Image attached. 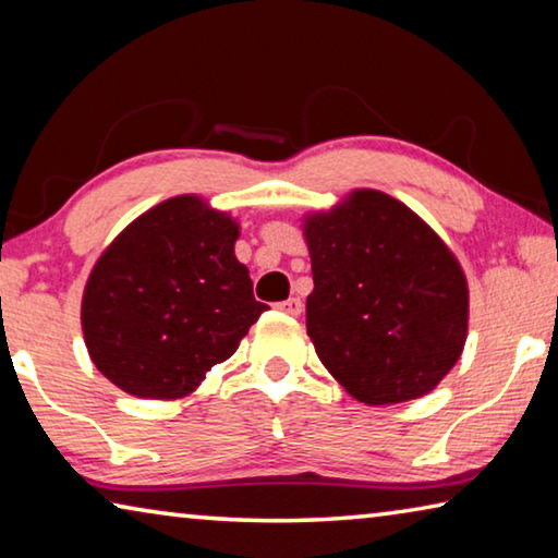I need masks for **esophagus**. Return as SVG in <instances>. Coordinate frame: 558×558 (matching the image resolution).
<instances>
[{"mask_svg":"<svg viewBox=\"0 0 558 558\" xmlns=\"http://www.w3.org/2000/svg\"><path fill=\"white\" fill-rule=\"evenodd\" d=\"M278 310H282V313H286V315L298 317V315L302 313V300H300V298L282 300V302H278Z\"/></svg>","mask_w":558,"mask_h":558,"instance_id":"34e87169","label":"esophagus"}]
</instances>
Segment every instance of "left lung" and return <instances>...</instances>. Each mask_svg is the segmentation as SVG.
Instances as JSON below:
<instances>
[{
	"label": "left lung",
	"mask_w": 558,
	"mask_h": 558,
	"mask_svg": "<svg viewBox=\"0 0 558 558\" xmlns=\"http://www.w3.org/2000/svg\"><path fill=\"white\" fill-rule=\"evenodd\" d=\"M315 290L307 335L354 399L384 405L436 389L468 337L460 263L409 206L359 189L307 216Z\"/></svg>",
	"instance_id": "8db88e82"
}]
</instances>
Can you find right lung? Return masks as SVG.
Masks as SVG:
<instances>
[{
	"instance_id": "obj_1",
	"label": "right lung",
	"mask_w": 558,
	"mask_h": 558,
	"mask_svg": "<svg viewBox=\"0 0 558 558\" xmlns=\"http://www.w3.org/2000/svg\"><path fill=\"white\" fill-rule=\"evenodd\" d=\"M239 223L199 196L140 216L93 268L81 305L88 354L118 389L182 399L239 349L268 305L233 243Z\"/></svg>"
}]
</instances>
